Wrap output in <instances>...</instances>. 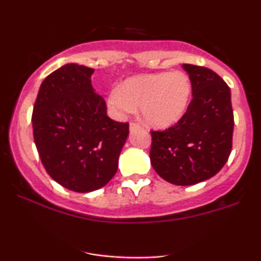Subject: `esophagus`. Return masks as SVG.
Wrapping results in <instances>:
<instances>
[{"label":"esophagus","mask_w":261,"mask_h":261,"mask_svg":"<svg viewBox=\"0 0 261 261\" xmlns=\"http://www.w3.org/2000/svg\"><path fill=\"white\" fill-rule=\"evenodd\" d=\"M141 126L136 122H130V131H135V130H140Z\"/></svg>","instance_id":"34e87169"}]
</instances>
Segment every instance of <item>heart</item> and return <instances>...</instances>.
<instances>
[{
    "mask_svg": "<svg viewBox=\"0 0 261 261\" xmlns=\"http://www.w3.org/2000/svg\"><path fill=\"white\" fill-rule=\"evenodd\" d=\"M191 94V83L185 73L162 72L137 76L125 81L108 97V108L116 119H125L140 107L148 125L166 127L184 115Z\"/></svg>",
    "mask_w": 261,
    "mask_h": 261,
    "instance_id": "heart-1",
    "label": "heart"
}]
</instances>
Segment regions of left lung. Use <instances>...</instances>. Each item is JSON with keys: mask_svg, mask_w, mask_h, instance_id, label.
Wrapping results in <instances>:
<instances>
[{"mask_svg": "<svg viewBox=\"0 0 261 261\" xmlns=\"http://www.w3.org/2000/svg\"><path fill=\"white\" fill-rule=\"evenodd\" d=\"M193 99L174 126L151 131L149 158L161 178L174 185H194L216 175L232 149L230 91L216 72L184 64Z\"/></svg>", "mask_w": 261, "mask_h": 261, "instance_id": "obj_1", "label": "left lung"}]
</instances>
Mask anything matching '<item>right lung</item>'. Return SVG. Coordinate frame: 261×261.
Masks as SVG:
<instances>
[{"label":"right lung","mask_w":261,"mask_h":261,"mask_svg":"<svg viewBox=\"0 0 261 261\" xmlns=\"http://www.w3.org/2000/svg\"><path fill=\"white\" fill-rule=\"evenodd\" d=\"M93 68L67 64L41 83L32 122L45 170L60 185L89 193L109 182L128 135V122L107 115L91 83Z\"/></svg>","instance_id":"1"}]
</instances>
